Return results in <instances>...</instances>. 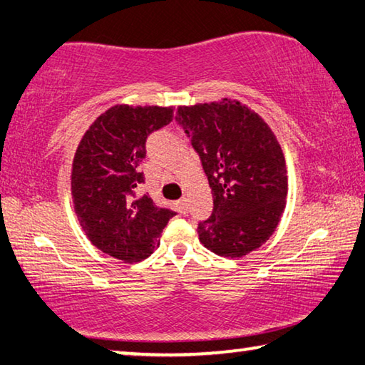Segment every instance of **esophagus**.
I'll return each instance as SVG.
<instances>
[{
  "instance_id": "obj_1",
  "label": "esophagus",
  "mask_w": 365,
  "mask_h": 365,
  "mask_svg": "<svg viewBox=\"0 0 365 365\" xmlns=\"http://www.w3.org/2000/svg\"><path fill=\"white\" fill-rule=\"evenodd\" d=\"M177 205H178V209H180L182 214H187V207H188V205H187V197H182V200L178 201Z\"/></svg>"
}]
</instances>
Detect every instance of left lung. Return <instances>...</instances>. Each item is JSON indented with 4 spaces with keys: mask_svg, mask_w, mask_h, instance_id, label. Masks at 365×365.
Instances as JSON below:
<instances>
[{
    "mask_svg": "<svg viewBox=\"0 0 365 365\" xmlns=\"http://www.w3.org/2000/svg\"><path fill=\"white\" fill-rule=\"evenodd\" d=\"M177 120L200 154L214 197L200 242L222 257L262 246L285 211L288 178L282 146L261 115L230 98L178 106Z\"/></svg>",
    "mask_w": 365,
    "mask_h": 365,
    "instance_id": "left-lung-1",
    "label": "left lung"
}]
</instances>
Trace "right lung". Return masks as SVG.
Segmentation results:
<instances>
[{
  "label": "right lung",
  "mask_w": 365,
  "mask_h": 365,
  "mask_svg": "<svg viewBox=\"0 0 365 365\" xmlns=\"http://www.w3.org/2000/svg\"><path fill=\"white\" fill-rule=\"evenodd\" d=\"M174 108L115 104L96 117L80 140L72 163L73 211L86 238L123 262L143 261L159 246L172 209L137 197L146 156V138L168 125Z\"/></svg>",
  "instance_id": "1"
}]
</instances>
